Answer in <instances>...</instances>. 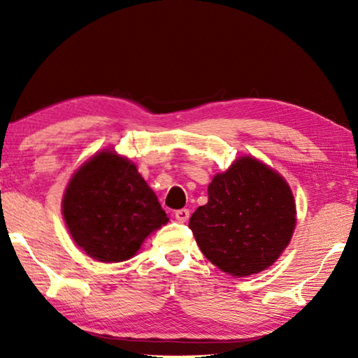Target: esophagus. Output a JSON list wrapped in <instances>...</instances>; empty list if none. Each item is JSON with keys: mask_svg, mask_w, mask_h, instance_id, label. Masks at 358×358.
<instances>
[{"mask_svg": "<svg viewBox=\"0 0 358 358\" xmlns=\"http://www.w3.org/2000/svg\"><path fill=\"white\" fill-rule=\"evenodd\" d=\"M175 217H177L178 222H186L189 220V210L187 208H180L175 211Z\"/></svg>", "mask_w": 358, "mask_h": 358, "instance_id": "1", "label": "esophagus"}]
</instances>
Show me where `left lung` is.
<instances>
[{
	"mask_svg": "<svg viewBox=\"0 0 358 358\" xmlns=\"http://www.w3.org/2000/svg\"><path fill=\"white\" fill-rule=\"evenodd\" d=\"M294 227L289 185L254 157H241L227 172L215 175L208 202L189 220L203 256L234 276L259 273L273 264Z\"/></svg>",
	"mask_w": 358,
	"mask_h": 358,
	"instance_id": "obj_1",
	"label": "left lung"
}]
</instances>
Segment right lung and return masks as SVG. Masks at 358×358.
Wrapping results in <instances>:
<instances>
[{
	"label": "right lung",
	"instance_id": "add662e5",
	"mask_svg": "<svg viewBox=\"0 0 358 358\" xmlns=\"http://www.w3.org/2000/svg\"><path fill=\"white\" fill-rule=\"evenodd\" d=\"M63 216L76 243L99 262H123L167 222L134 164L113 151L93 156L71 178Z\"/></svg>",
	"mask_w": 358,
	"mask_h": 358
}]
</instances>
